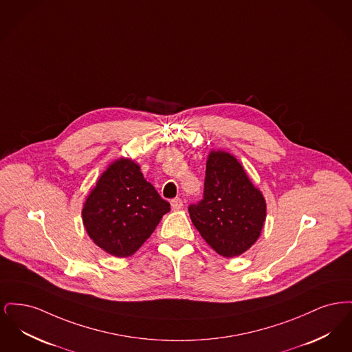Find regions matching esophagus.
<instances>
[{"label": "esophagus", "instance_id": "34e87169", "mask_svg": "<svg viewBox=\"0 0 352 352\" xmlns=\"http://www.w3.org/2000/svg\"><path fill=\"white\" fill-rule=\"evenodd\" d=\"M170 203H171V208L175 210V211H177V210H181V208L184 207V201H182L181 198H174Z\"/></svg>", "mask_w": 352, "mask_h": 352}]
</instances>
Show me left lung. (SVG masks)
I'll return each instance as SVG.
<instances>
[{
    "instance_id": "8db88e82",
    "label": "left lung",
    "mask_w": 352,
    "mask_h": 352,
    "mask_svg": "<svg viewBox=\"0 0 352 352\" xmlns=\"http://www.w3.org/2000/svg\"><path fill=\"white\" fill-rule=\"evenodd\" d=\"M188 214L214 251L234 257L248 251L260 237L267 203L234 155L212 151L206 164L203 199L190 204Z\"/></svg>"
}]
</instances>
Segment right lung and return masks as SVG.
Instances as JSON below:
<instances>
[{"label": "right lung", "instance_id": "1", "mask_svg": "<svg viewBox=\"0 0 352 352\" xmlns=\"http://www.w3.org/2000/svg\"><path fill=\"white\" fill-rule=\"evenodd\" d=\"M168 211L170 203L144 178L140 166L120 158L101 174L84 201L82 217L87 234L102 251L128 257Z\"/></svg>", "mask_w": 352, "mask_h": 352}]
</instances>
